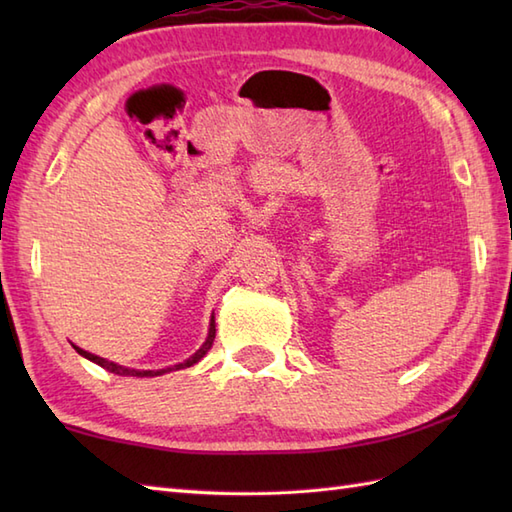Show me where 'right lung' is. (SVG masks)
I'll return each mask as SVG.
<instances>
[{
  "mask_svg": "<svg viewBox=\"0 0 512 512\" xmlns=\"http://www.w3.org/2000/svg\"><path fill=\"white\" fill-rule=\"evenodd\" d=\"M213 339H215V319H211V328H209V336H206V341H204V345L200 347L198 352H195L191 358H187V361L184 363H180V365H176V369H184V367H191V365H195L200 361V358L211 350V345H213ZM74 350L79 352L81 356H85V358H90L92 363H96V365H101V367H105V369H110V372H114V374H118V376H160V374H165L167 369H158V372H138V369H127V367H123V365H114V363H110V361H105V358H101V356H94V354H90V352H85V350H81V347H76L74 345ZM169 369H173V367H169Z\"/></svg>",
  "mask_w": 512,
  "mask_h": 512,
  "instance_id": "obj_1",
  "label": "right lung"
}]
</instances>
